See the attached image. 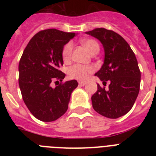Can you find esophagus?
Masks as SVG:
<instances>
[{"mask_svg": "<svg viewBox=\"0 0 156 156\" xmlns=\"http://www.w3.org/2000/svg\"><path fill=\"white\" fill-rule=\"evenodd\" d=\"M79 84L80 85V86H84V85L87 84V83L86 82H83V81H80Z\"/></svg>", "mask_w": 156, "mask_h": 156, "instance_id": "obj_1", "label": "esophagus"}]
</instances>
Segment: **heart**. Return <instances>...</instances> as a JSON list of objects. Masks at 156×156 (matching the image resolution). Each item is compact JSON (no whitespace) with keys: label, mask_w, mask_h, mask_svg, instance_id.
Instances as JSON below:
<instances>
[{"label":"heart","mask_w":156,"mask_h":156,"mask_svg":"<svg viewBox=\"0 0 156 156\" xmlns=\"http://www.w3.org/2000/svg\"><path fill=\"white\" fill-rule=\"evenodd\" d=\"M83 45L87 48V50L93 54L94 52L99 51V45L97 41L92 39H87L82 41ZM73 44L72 42H68L62 49V58L65 62H69L71 58ZM94 69L93 66H83L80 64H76L69 69V75L73 79L78 80H84L88 77L89 74L93 73Z\"/></svg>","instance_id":"heart-1"}]
</instances>
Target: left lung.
Segmentation results:
<instances>
[{
	"mask_svg": "<svg viewBox=\"0 0 156 156\" xmlns=\"http://www.w3.org/2000/svg\"><path fill=\"white\" fill-rule=\"evenodd\" d=\"M102 44L105 59L95 76L109 82L108 89L98 84L91 97L94 109L109 119H117L131 109L140 90V72L137 58L128 43L112 30L97 28L86 32Z\"/></svg>",
	"mask_w": 156,
	"mask_h": 156,
	"instance_id": "8db88e82",
	"label": "left lung"
}]
</instances>
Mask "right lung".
Returning a JSON list of instances; mask_svg holds the SVG:
<instances>
[{
    "label": "right lung",
    "instance_id": "obj_1",
    "mask_svg": "<svg viewBox=\"0 0 156 156\" xmlns=\"http://www.w3.org/2000/svg\"><path fill=\"white\" fill-rule=\"evenodd\" d=\"M75 35L56 29L41 30L32 37L20 58L19 88L26 105L39 120L51 122L64 115L78 86L76 80L51 86V82L62 81L66 76L59 69L63 66L62 53Z\"/></svg>",
    "mask_w": 156,
    "mask_h": 156
}]
</instances>
